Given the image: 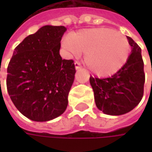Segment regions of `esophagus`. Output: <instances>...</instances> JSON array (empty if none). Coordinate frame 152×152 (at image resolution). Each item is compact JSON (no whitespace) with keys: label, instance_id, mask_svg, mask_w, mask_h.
Wrapping results in <instances>:
<instances>
[{"label":"esophagus","instance_id":"34e87169","mask_svg":"<svg viewBox=\"0 0 152 152\" xmlns=\"http://www.w3.org/2000/svg\"><path fill=\"white\" fill-rule=\"evenodd\" d=\"M74 64H75V67H76V70H79L81 68V65H80V63L79 62H76V61Z\"/></svg>","mask_w":152,"mask_h":152}]
</instances>
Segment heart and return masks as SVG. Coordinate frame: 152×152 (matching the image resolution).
I'll return each instance as SVG.
<instances>
[{
    "instance_id": "obj_1",
    "label": "heart",
    "mask_w": 152,
    "mask_h": 152,
    "mask_svg": "<svg viewBox=\"0 0 152 152\" xmlns=\"http://www.w3.org/2000/svg\"><path fill=\"white\" fill-rule=\"evenodd\" d=\"M66 52L74 56L85 53V63L93 73L100 76L117 72L128 61L130 45L124 36L110 28L80 30L62 40Z\"/></svg>"
}]
</instances>
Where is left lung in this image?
Instances as JSON below:
<instances>
[{
    "mask_svg": "<svg viewBox=\"0 0 152 152\" xmlns=\"http://www.w3.org/2000/svg\"><path fill=\"white\" fill-rule=\"evenodd\" d=\"M127 39L132 50L124 66L108 78H89L96 106L104 114H125L132 111L143 96L145 74L141 48L131 37Z\"/></svg>",
    "mask_w": 152,
    "mask_h": 152,
    "instance_id": "8db88e82",
    "label": "left lung"
}]
</instances>
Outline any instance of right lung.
<instances>
[{"label":"right lung","mask_w":152,"mask_h":152,"mask_svg":"<svg viewBox=\"0 0 152 152\" xmlns=\"http://www.w3.org/2000/svg\"><path fill=\"white\" fill-rule=\"evenodd\" d=\"M66 28L46 25L16 47L7 68L8 94L16 108L34 121L65 112L75 78L73 60L63 59L60 41Z\"/></svg>","instance_id":"right-lung-1"}]
</instances>
